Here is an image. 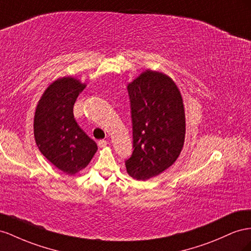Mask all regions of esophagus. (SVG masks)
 Returning a JSON list of instances; mask_svg holds the SVG:
<instances>
[{"label":"esophagus","mask_w":251,"mask_h":251,"mask_svg":"<svg viewBox=\"0 0 251 251\" xmlns=\"http://www.w3.org/2000/svg\"><path fill=\"white\" fill-rule=\"evenodd\" d=\"M98 146H99V148H105L106 146H107V141L106 140H99L98 141Z\"/></svg>","instance_id":"esophagus-1"}]
</instances>
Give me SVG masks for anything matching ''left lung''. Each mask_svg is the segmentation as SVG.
Returning <instances> with one entry per match:
<instances>
[{
	"mask_svg": "<svg viewBox=\"0 0 251 251\" xmlns=\"http://www.w3.org/2000/svg\"><path fill=\"white\" fill-rule=\"evenodd\" d=\"M133 149L126 160L128 175L147 180L164 172L184 147L186 120L177 85L165 74L148 70L127 85Z\"/></svg>",
	"mask_w": 251,
	"mask_h": 251,
	"instance_id": "obj_1",
	"label": "left lung"
}]
</instances>
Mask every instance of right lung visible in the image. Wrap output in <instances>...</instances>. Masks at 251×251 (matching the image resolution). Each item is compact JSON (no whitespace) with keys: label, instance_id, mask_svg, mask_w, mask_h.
<instances>
[{"label":"right lung","instance_id":"right-lung-1","mask_svg":"<svg viewBox=\"0 0 251 251\" xmlns=\"http://www.w3.org/2000/svg\"><path fill=\"white\" fill-rule=\"evenodd\" d=\"M85 86L73 77L53 81L39 100L33 119L40 152L59 170L71 175L89 165L98 149L74 118V104Z\"/></svg>","mask_w":251,"mask_h":251}]
</instances>
